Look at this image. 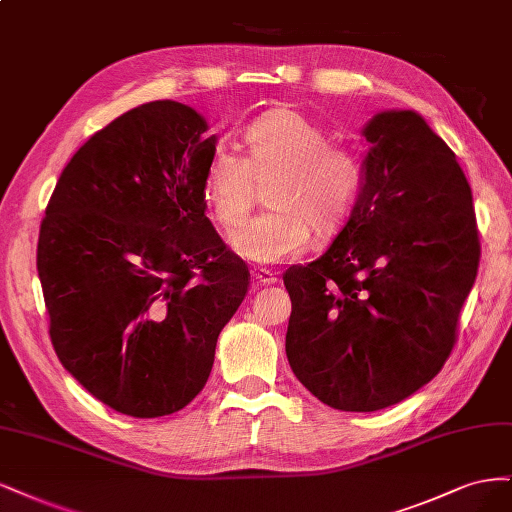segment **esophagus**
<instances>
[{
	"label": "esophagus",
	"instance_id": "obj_1",
	"mask_svg": "<svg viewBox=\"0 0 512 512\" xmlns=\"http://www.w3.org/2000/svg\"><path fill=\"white\" fill-rule=\"evenodd\" d=\"M251 280H253V287H268V285H274L276 283V276L272 272H251Z\"/></svg>",
	"mask_w": 512,
	"mask_h": 512
}]
</instances>
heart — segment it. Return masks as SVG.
<instances>
[{
  "label": "heart",
  "instance_id": "b5f03b06",
  "mask_svg": "<svg viewBox=\"0 0 512 512\" xmlns=\"http://www.w3.org/2000/svg\"><path fill=\"white\" fill-rule=\"evenodd\" d=\"M246 157L214 148L202 197L212 221L238 227L255 200V183H268V212L232 236L234 251L257 266L295 259L308 249L312 229L338 232L349 219L361 185V163L351 148L329 144L325 131L302 112L276 108L244 129Z\"/></svg>",
  "mask_w": 512,
  "mask_h": 512
}]
</instances>
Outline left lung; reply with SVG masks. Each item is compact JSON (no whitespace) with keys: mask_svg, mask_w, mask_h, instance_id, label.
<instances>
[{"mask_svg":"<svg viewBox=\"0 0 512 512\" xmlns=\"http://www.w3.org/2000/svg\"><path fill=\"white\" fill-rule=\"evenodd\" d=\"M364 136L349 221L319 259L283 276L289 366L349 412L398 404L442 370L481 257L468 180L421 114L378 112Z\"/></svg>","mask_w":512,"mask_h":512,"instance_id":"8db88e82","label":"left lung"}]
</instances>
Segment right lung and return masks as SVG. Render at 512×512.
Masks as SVG:
<instances>
[{"label": "right lung", "instance_id": "obj_1", "mask_svg": "<svg viewBox=\"0 0 512 512\" xmlns=\"http://www.w3.org/2000/svg\"><path fill=\"white\" fill-rule=\"evenodd\" d=\"M159 100L121 114L63 168L46 206L38 274L63 368L117 412L155 419L208 381L249 268L204 214L217 136Z\"/></svg>", "mask_w": 512, "mask_h": 512}]
</instances>
